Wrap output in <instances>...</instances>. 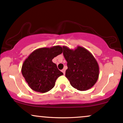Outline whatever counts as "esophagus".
Listing matches in <instances>:
<instances>
[{
  "label": "esophagus",
  "instance_id": "34e87169",
  "mask_svg": "<svg viewBox=\"0 0 123 123\" xmlns=\"http://www.w3.org/2000/svg\"><path fill=\"white\" fill-rule=\"evenodd\" d=\"M62 72H63V74H65V72H66V69H65V68H63V69L62 70Z\"/></svg>",
  "mask_w": 123,
  "mask_h": 123
}]
</instances>
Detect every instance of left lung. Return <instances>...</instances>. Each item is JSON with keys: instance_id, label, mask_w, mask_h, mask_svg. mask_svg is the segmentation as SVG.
Instances as JSON below:
<instances>
[{"instance_id": "obj_1", "label": "left lung", "mask_w": 123, "mask_h": 123, "mask_svg": "<svg viewBox=\"0 0 123 123\" xmlns=\"http://www.w3.org/2000/svg\"><path fill=\"white\" fill-rule=\"evenodd\" d=\"M63 49L68 67L66 77L72 86L80 91L92 88L97 82L99 76V66L94 57L81 46L73 50L64 46Z\"/></svg>"}]
</instances>
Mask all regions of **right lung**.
<instances>
[{"label": "right lung", "mask_w": 123, "mask_h": 123, "mask_svg": "<svg viewBox=\"0 0 123 123\" xmlns=\"http://www.w3.org/2000/svg\"><path fill=\"white\" fill-rule=\"evenodd\" d=\"M62 52L63 49L60 46L39 48L25 60L22 73L33 90L44 93L54 87L56 79L63 73L52 60Z\"/></svg>", "instance_id": "right-lung-1"}]
</instances>
